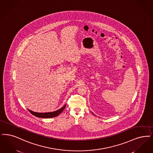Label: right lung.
Here are the masks:
<instances>
[{
	"label": "right lung",
	"mask_w": 153,
	"mask_h": 153,
	"mask_svg": "<svg viewBox=\"0 0 153 153\" xmlns=\"http://www.w3.org/2000/svg\"><path fill=\"white\" fill-rule=\"evenodd\" d=\"M65 106H66V105H65L62 108H61V109H60L59 110H56L55 111H52V112H48V113H37V112H34V111H31L29 109L28 110L30 111V112L32 114H33L35 116L39 117V118H53V117L59 116L65 109Z\"/></svg>",
	"instance_id": "obj_1"
}]
</instances>
